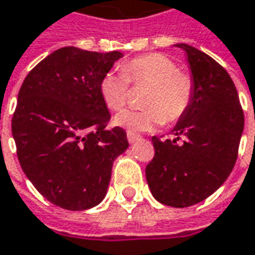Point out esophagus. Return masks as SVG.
Returning <instances> with one entry per match:
<instances>
[{
    "label": "esophagus",
    "mask_w": 255,
    "mask_h": 255,
    "mask_svg": "<svg viewBox=\"0 0 255 255\" xmlns=\"http://www.w3.org/2000/svg\"><path fill=\"white\" fill-rule=\"evenodd\" d=\"M128 141L130 142V144H133V142H136L138 138H140V136L138 134H136V133H131V131H128Z\"/></svg>",
    "instance_id": "1"
}]
</instances>
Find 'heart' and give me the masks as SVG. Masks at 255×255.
Returning a JSON list of instances; mask_svg holds the SVG:
<instances>
[{
	"mask_svg": "<svg viewBox=\"0 0 255 255\" xmlns=\"http://www.w3.org/2000/svg\"><path fill=\"white\" fill-rule=\"evenodd\" d=\"M129 84L149 85L144 99L145 110L119 113L114 122L131 133L151 130L163 122L181 121L194 103L192 75L178 70L177 63L163 53H145L126 61L121 73H107L99 89L103 102L111 111H121L128 103Z\"/></svg>",
	"mask_w": 255,
	"mask_h": 255,
	"instance_id": "obj_1",
	"label": "heart"
}]
</instances>
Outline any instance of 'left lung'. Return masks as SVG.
Returning <instances> with one entry per match:
<instances>
[{
  "label": "left lung",
  "mask_w": 255,
  "mask_h": 255,
  "mask_svg": "<svg viewBox=\"0 0 255 255\" xmlns=\"http://www.w3.org/2000/svg\"><path fill=\"white\" fill-rule=\"evenodd\" d=\"M177 46L188 56L194 103L171 130L173 140L152 137L155 155L145 167V177L158 202L188 207L209 198L231 174L245 114L234 81L221 64L191 45Z\"/></svg>",
  "instance_id": "1"
}]
</instances>
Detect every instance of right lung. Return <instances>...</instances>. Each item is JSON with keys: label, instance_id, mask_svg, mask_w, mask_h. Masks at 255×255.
Returning a JSON list of instances; mask_svg holds the SVG:
<instances>
[{"label": "right lung", "instance_id": "1", "mask_svg": "<svg viewBox=\"0 0 255 255\" xmlns=\"http://www.w3.org/2000/svg\"><path fill=\"white\" fill-rule=\"evenodd\" d=\"M121 52L74 46L55 50L23 81L12 117L17 159L50 203L86 210L106 196L115 158L126 151V131L107 129L110 113L99 85Z\"/></svg>", "mask_w": 255, "mask_h": 255}]
</instances>
